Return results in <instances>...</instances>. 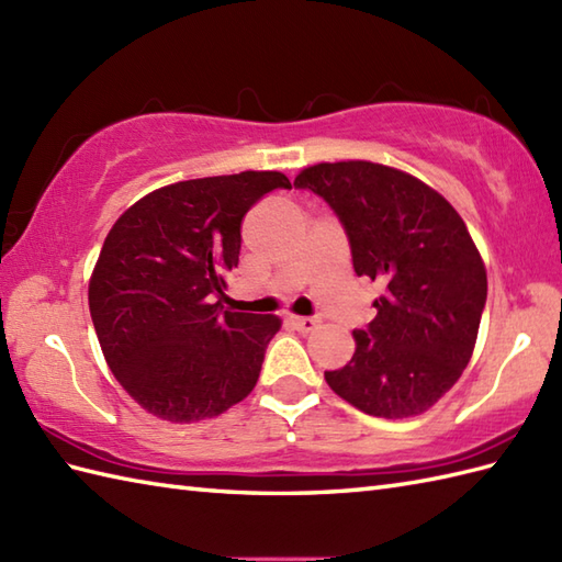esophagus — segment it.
<instances>
[{
  "label": "esophagus",
  "mask_w": 562,
  "mask_h": 562,
  "mask_svg": "<svg viewBox=\"0 0 562 562\" xmlns=\"http://www.w3.org/2000/svg\"><path fill=\"white\" fill-rule=\"evenodd\" d=\"M290 321H292V326L300 330V333H312L318 326V321L316 318H308V316H290Z\"/></svg>",
  "instance_id": "34e87169"
}]
</instances>
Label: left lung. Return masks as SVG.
Returning <instances> with one entry per match:
<instances>
[{"label":"left lung","instance_id":"1","mask_svg":"<svg viewBox=\"0 0 562 562\" xmlns=\"http://www.w3.org/2000/svg\"><path fill=\"white\" fill-rule=\"evenodd\" d=\"M336 210L352 266L381 288L352 360L326 372L357 411L386 420L432 408L469 364L487 296L485 262L435 188L374 161L316 164L294 178Z\"/></svg>","mask_w":562,"mask_h":562}]
</instances>
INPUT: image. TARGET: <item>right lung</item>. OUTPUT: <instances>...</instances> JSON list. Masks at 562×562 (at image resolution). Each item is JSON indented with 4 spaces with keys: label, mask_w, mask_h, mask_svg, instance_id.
Masks as SVG:
<instances>
[{
    "label": "right lung",
    "mask_w": 562,
    "mask_h": 562,
    "mask_svg": "<svg viewBox=\"0 0 562 562\" xmlns=\"http://www.w3.org/2000/svg\"><path fill=\"white\" fill-rule=\"evenodd\" d=\"M280 171L193 178L151 190L109 232L89 280V312L121 386L169 423L222 415L254 391L282 321L224 312L246 212Z\"/></svg>",
    "instance_id": "obj_1"
}]
</instances>
